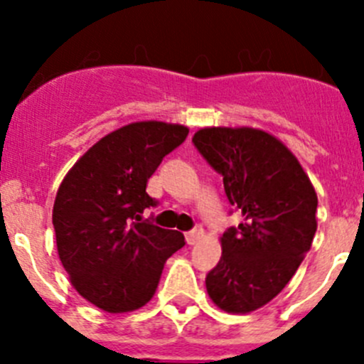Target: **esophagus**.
Here are the masks:
<instances>
[{"instance_id":"obj_1","label":"esophagus","mask_w":364,"mask_h":364,"mask_svg":"<svg viewBox=\"0 0 364 364\" xmlns=\"http://www.w3.org/2000/svg\"><path fill=\"white\" fill-rule=\"evenodd\" d=\"M200 239H204V230H202V228H195V230H191L186 233V240H188L189 246L197 244Z\"/></svg>"}]
</instances>
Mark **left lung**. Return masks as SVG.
Masks as SVG:
<instances>
[{
    "label": "left lung",
    "instance_id": "obj_1",
    "mask_svg": "<svg viewBox=\"0 0 364 364\" xmlns=\"http://www.w3.org/2000/svg\"><path fill=\"white\" fill-rule=\"evenodd\" d=\"M193 144L244 217L220 237L208 295L228 314H250L281 294L311 247L317 193L295 154L262 129L204 127Z\"/></svg>",
    "mask_w": 364,
    "mask_h": 364
}]
</instances>
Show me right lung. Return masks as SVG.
I'll return each instance as SVG.
<instances>
[{
	"instance_id": "obj_1",
	"label": "right lung",
	"mask_w": 364,
	"mask_h": 364,
	"mask_svg": "<svg viewBox=\"0 0 364 364\" xmlns=\"http://www.w3.org/2000/svg\"><path fill=\"white\" fill-rule=\"evenodd\" d=\"M180 124L147 120L100 138L58 188L53 208L58 255L85 301L109 314L146 306L166 260L184 235L144 220L156 205L147 180L166 154L184 142Z\"/></svg>"
}]
</instances>
